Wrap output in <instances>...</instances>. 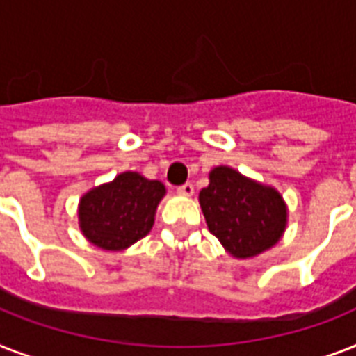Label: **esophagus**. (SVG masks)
I'll use <instances>...</instances> for the list:
<instances>
[{
    "label": "esophagus",
    "instance_id": "esophagus-1",
    "mask_svg": "<svg viewBox=\"0 0 356 356\" xmlns=\"http://www.w3.org/2000/svg\"><path fill=\"white\" fill-rule=\"evenodd\" d=\"M177 192H179V194H183V195H192V194H194V184L184 183L183 186H179Z\"/></svg>",
    "mask_w": 356,
    "mask_h": 356
}]
</instances>
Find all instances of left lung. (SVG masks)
<instances>
[{
  "label": "left lung",
  "instance_id": "8db88e82",
  "mask_svg": "<svg viewBox=\"0 0 356 356\" xmlns=\"http://www.w3.org/2000/svg\"><path fill=\"white\" fill-rule=\"evenodd\" d=\"M200 203L209 231L238 259L270 249L286 227V205L281 194L233 168L212 170L211 183L200 192Z\"/></svg>",
  "mask_w": 356,
  "mask_h": 356
}]
</instances>
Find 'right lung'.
<instances>
[{
    "mask_svg": "<svg viewBox=\"0 0 356 356\" xmlns=\"http://www.w3.org/2000/svg\"><path fill=\"white\" fill-rule=\"evenodd\" d=\"M164 184L140 173H120L113 183L83 195L79 203L81 231L94 245L120 251L149 233Z\"/></svg>",
    "mask_w": 356,
    "mask_h": 356,
    "instance_id": "1",
    "label": "right lung"
}]
</instances>
